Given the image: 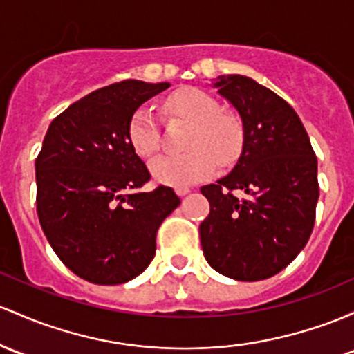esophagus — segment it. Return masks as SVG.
Instances as JSON below:
<instances>
[{"label": "esophagus", "mask_w": 354, "mask_h": 354, "mask_svg": "<svg viewBox=\"0 0 354 354\" xmlns=\"http://www.w3.org/2000/svg\"><path fill=\"white\" fill-rule=\"evenodd\" d=\"M188 193H189L188 186H180V188H176V195L178 196H185V195H188Z\"/></svg>", "instance_id": "34e87169"}]
</instances>
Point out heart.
<instances>
[{
	"mask_svg": "<svg viewBox=\"0 0 354 354\" xmlns=\"http://www.w3.org/2000/svg\"><path fill=\"white\" fill-rule=\"evenodd\" d=\"M165 111L192 124L185 138L188 151L166 154L151 162L154 180L169 186H188L215 173L216 165L227 169L239 161L245 142V131L236 115L221 112L220 104L200 88H183L165 100ZM127 139L136 154L151 158L161 146L156 115L139 107L127 126Z\"/></svg>",
	"mask_w": 354,
	"mask_h": 354,
	"instance_id": "1",
	"label": "heart"
}]
</instances>
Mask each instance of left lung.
<instances>
[{"instance_id":"8db88e82","label":"left lung","mask_w":354,"mask_h":354,"mask_svg":"<svg viewBox=\"0 0 354 354\" xmlns=\"http://www.w3.org/2000/svg\"><path fill=\"white\" fill-rule=\"evenodd\" d=\"M213 85L240 114L245 142L228 176L201 186L209 201L201 248L220 274L262 281L308 243L319 198L317 158L296 111L270 88L245 75H220Z\"/></svg>"}]
</instances>
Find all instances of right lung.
Segmentation results:
<instances>
[{
    "instance_id": "obj_1",
    "label": "right lung",
    "mask_w": 354,
    "mask_h": 354,
    "mask_svg": "<svg viewBox=\"0 0 354 354\" xmlns=\"http://www.w3.org/2000/svg\"><path fill=\"white\" fill-rule=\"evenodd\" d=\"M168 87H102L65 109L45 134L35 161L38 220L65 267L92 284H124L145 272L159 225L181 203L169 186L141 192L151 174L127 139L138 107Z\"/></svg>"
}]
</instances>
